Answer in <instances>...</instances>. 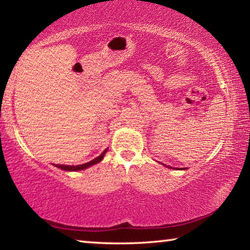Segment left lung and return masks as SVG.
Returning a JSON list of instances; mask_svg holds the SVG:
<instances>
[{
	"label": "left lung",
	"mask_w": 250,
	"mask_h": 250,
	"mask_svg": "<svg viewBox=\"0 0 250 250\" xmlns=\"http://www.w3.org/2000/svg\"><path fill=\"white\" fill-rule=\"evenodd\" d=\"M181 170H184V168H181Z\"/></svg>",
	"instance_id": "obj_1"
}]
</instances>
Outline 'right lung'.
<instances>
[{
	"label": "right lung",
	"instance_id": "obj_1",
	"mask_svg": "<svg viewBox=\"0 0 250 250\" xmlns=\"http://www.w3.org/2000/svg\"><path fill=\"white\" fill-rule=\"evenodd\" d=\"M108 150L105 149L103 153H101L99 156H97L96 159H94L92 161H90V162H87L84 164H80V166H62V164H55V167H58V168H62V170L64 171H82V170H84V168H88L91 166H94V164H97L99 163L101 160L104 159V156L105 154V152H107Z\"/></svg>",
	"mask_w": 250,
	"mask_h": 250
}]
</instances>
